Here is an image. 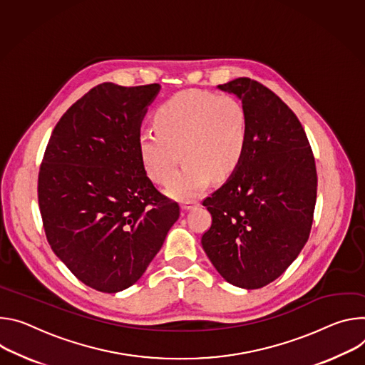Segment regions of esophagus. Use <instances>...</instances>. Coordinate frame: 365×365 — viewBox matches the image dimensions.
<instances>
[{"mask_svg":"<svg viewBox=\"0 0 365 365\" xmlns=\"http://www.w3.org/2000/svg\"><path fill=\"white\" fill-rule=\"evenodd\" d=\"M197 206H198V203H197L195 200H187V201H182V203H181V209L182 210H191V209H194Z\"/></svg>","mask_w":365,"mask_h":365,"instance_id":"esophagus-1","label":"esophagus"}]
</instances>
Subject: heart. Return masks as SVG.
Instances as JSON below:
<instances>
[{"instance_id":"heart-1","label":"heart","mask_w":365,"mask_h":365,"mask_svg":"<svg viewBox=\"0 0 365 365\" xmlns=\"http://www.w3.org/2000/svg\"><path fill=\"white\" fill-rule=\"evenodd\" d=\"M153 130L139 136V153L148 177L170 184L179 155L186 165L167 188L168 195L187 201L201 195L212 178L232 175L245 155L250 118L245 106L229 94L185 91L160 104Z\"/></svg>"}]
</instances>
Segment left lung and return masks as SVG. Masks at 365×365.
Masks as SVG:
<instances>
[{
    "mask_svg": "<svg viewBox=\"0 0 365 365\" xmlns=\"http://www.w3.org/2000/svg\"><path fill=\"white\" fill-rule=\"evenodd\" d=\"M245 106L250 135L229 180L203 201L212 226L201 245L217 272L240 289H261L299 257L316 205L314 156L297 115L251 78L217 87Z\"/></svg>",
    "mask_w": 365,
    "mask_h": 365,
    "instance_id": "obj_1",
    "label": "left lung"
}]
</instances>
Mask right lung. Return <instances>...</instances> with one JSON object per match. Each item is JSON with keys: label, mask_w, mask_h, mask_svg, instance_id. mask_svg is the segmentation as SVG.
Segmentation results:
<instances>
[{"label": "right lung", "mask_w": 365, "mask_h": 365, "mask_svg": "<svg viewBox=\"0 0 365 365\" xmlns=\"http://www.w3.org/2000/svg\"><path fill=\"white\" fill-rule=\"evenodd\" d=\"M159 84L104 83L55 126L38 171V207L56 257L86 286L125 290L143 275L180 217L148 178L142 120Z\"/></svg>", "instance_id": "obj_1"}]
</instances>
